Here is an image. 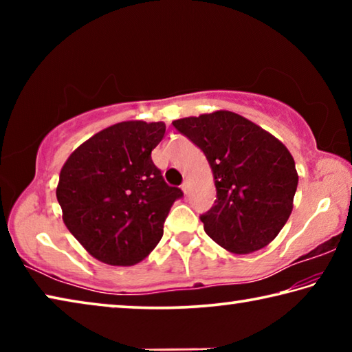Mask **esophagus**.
I'll return each mask as SVG.
<instances>
[{
  "label": "esophagus",
  "instance_id": "1",
  "mask_svg": "<svg viewBox=\"0 0 352 352\" xmlns=\"http://www.w3.org/2000/svg\"><path fill=\"white\" fill-rule=\"evenodd\" d=\"M182 189H183V192H184V194H188V192H189V182H188V180H184V182H183V184H182Z\"/></svg>",
  "mask_w": 352,
  "mask_h": 352
}]
</instances>
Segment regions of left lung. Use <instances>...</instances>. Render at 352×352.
<instances>
[{
    "instance_id": "8db88e82",
    "label": "left lung",
    "mask_w": 352,
    "mask_h": 352,
    "mask_svg": "<svg viewBox=\"0 0 352 352\" xmlns=\"http://www.w3.org/2000/svg\"><path fill=\"white\" fill-rule=\"evenodd\" d=\"M172 124L204 151L212 172L217 199L200 217L205 233L234 254L269 245L294 210L298 172L289 148L228 110Z\"/></svg>"
}]
</instances>
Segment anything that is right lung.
I'll use <instances>...</instances> for the list:
<instances>
[{
	"instance_id": "add662e5",
	"label": "right lung",
	"mask_w": 352,
	"mask_h": 352,
	"mask_svg": "<svg viewBox=\"0 0 352 352\" xmlns=\"http://www.w3.org/2000/svg\"><path fill=\"white\" fill-rule=\"evenodd\" d=\"M164 122L124 121L100 130L69 155L56 195L69 233L93 258L135 265L163 237L182 189L169 186L152 162Z\"/></svg>"
}]
</instances>
